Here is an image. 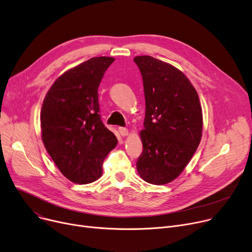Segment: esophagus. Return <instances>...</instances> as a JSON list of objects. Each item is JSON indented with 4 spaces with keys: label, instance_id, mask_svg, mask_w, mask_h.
<instances>
[{
    "label": "esophagus",
    "instance_id": "obj_1",
    "mask_svg": "<svg viewBox=\"0 0 252 252\" xmlns=\"http://www.w3.org/2000/svg\"><path fill=\"white\" fill-rule=\"evenodd\" d=\"M119 131L121 133V136H123V137H126V136L128 135V129L126 128V127H120Z\"/></svg>",
    "mask_w": 252,
    "mask_h": 252
}]
</instances>
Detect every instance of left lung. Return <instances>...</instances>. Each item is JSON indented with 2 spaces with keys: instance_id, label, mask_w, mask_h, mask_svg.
<instances>
[{
  "instance_id": "left-lung-1",
  "label": "left lung",
  "mask_w": 252,
  "mask_h": 252,
  "mask_svg": "<svg viewBox=\"0 0 252 252\" xmlns=\"http://www.w3.org/2000/svg\"><path fill=\"white\" fill-rule=\"evenodd\" d=\"M142 74L146 100L141 178L163 186L177 178L196 151L203 133V110L196 90L174 65L150 56L133 59Z\"/></svg>"
}]
</instances>
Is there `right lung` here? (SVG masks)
<instances>
[{
  "label": "right lung",
  "instance_id": "add662e5",
  "mask_svg": "<svg viewBox=\"0 0 252 252\" xmlns=\"http://www.w3.org/2000/svg\"><path fill=\"white\" fill-rule=\"evenodd\" d=\"M114 58L96 57L61 75L47 91L41 139L62 174L79 184L102 175V163L117 144L100 120L98 87Z\"/></svg>",
  "mask_w": 252,
  "mask_h": 252
}]
</instances>
